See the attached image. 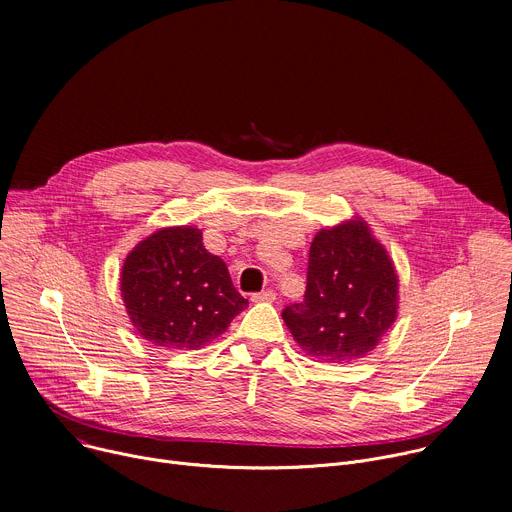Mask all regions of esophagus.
<instances>
[{
    "label": "esophagus",
    "instance_id": "1",
    "mask_svg": "<svg viewBox=\"0 0 512 512\" xmlns=\"http://www.w3.org/2000/svg\"><path fill=\"white\" fill-rule=\"evenodd\" d=\"M274 299H276V295H274V291H270V289L252 295V303H272Z\"/></svg>",
    "mask_w": 512,
    "mask_h": 512
}]
</instances>
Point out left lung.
Returning a JSON list of instances; mask_svg holds the SVG:
<instances>
[{
  "instance_id": "8db88e82",
  "label": "left lung",
  "mask_w": 512,
  "mask_h": 512,
  "mask_svg": "<svg viewBox=\"0 0 512 512\" xmlns=\"http://www.w3.org/2000/svg\"><path fill=\"white\" fill-rule=\"evenodd\" d=\"M399 315V274L370 225L354 215L311 242L307 291L282 311L299 348L317 362L366 358Z\"/></svg>"
}]
</instances>
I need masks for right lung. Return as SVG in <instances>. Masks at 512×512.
<instances>
[{"mask_svg":"<svg viewBox=\"0 0 512 512\" xmlns=\"http://www.w3.org/2000/svg\"><path fill=\"white\" fill-rule=\"evenodd\" d=\"M120 291L138 333L173 352L203 348L248 307L193 225L160 227L136 244L124 260Z\"/></svg>","mask_w":512,"mask_h":512,"instance_id":"obj_1","label":"right lung"}]
</instances>
